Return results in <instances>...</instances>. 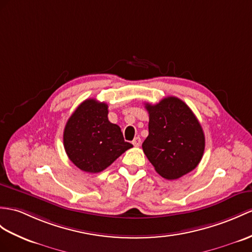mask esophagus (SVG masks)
<instances>
[{
  "label": "esophagus",
  "instance_id": "obj_1",
  "mask_svg": "<svg viewBox=\"0 0 252 252\" xmlns=\"http://www.w3.org/2000/svg\"><path fill=\"white\" fill-rule=\"evenodd\" d=\"M132 144L134 145V146H140V144H141V138L140 137H136L133 139V141H132Z\"/></svg>",
  "mask_w": 252,
  "mask_h": 252
}]
</instances>
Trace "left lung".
Segmentation results:
<instances>
[{"instance_id":"1","label":"left lung","mask_w":252,"mask_h":252,"mask_svg":"<svg viewBox=\"0 0 252 252\" xmlns=\"http://www.w3.org/2000/svg\"><path fill=\"white\" fill-rule=\"evenodd\" d=\"M149 112V136L142 143L156 172L176 180L201 161L205 147L204 132L198 119L177 97H165L156 105L145 103Z\"/></svg>"}]
</instances>
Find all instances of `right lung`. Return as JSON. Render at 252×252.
<instances>
[{
  "label": "right lung",
  "mask_w": 252,
  "mask_h": 252,
  "mask_svg": "<svg viewBox=\"0 0 252 252\" xmlns=\"http://www.w3.org/2000/svg\"><path fill=\"white\" fill-rule=\"evenodd\" d=\"M66 154L80 170L98 173L132 147L125 142L120 126L108 120V105L87 99L66 123L63 134Z\"/></svg>",
  "instance_id": "add662e5"
}]
</instances>
